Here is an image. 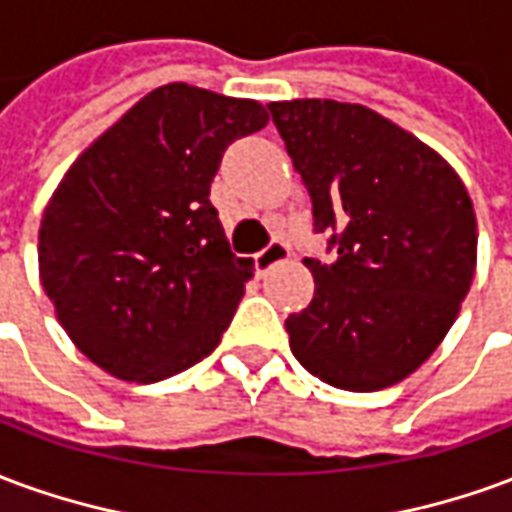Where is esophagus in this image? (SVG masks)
<instances>
[{"mask_svg": "<svg viewBox=\"0 0 512 512\" xmlns=\"http://www.w3.org/2000/svg\"><path fill=\"white\" fill-rule=\"evenodd\" d=\"M288 257H290V249L285 241H271V244H268L266 249H260L252 260H255L257 274H266V271H271L277 263L288 260Z\"/></svg>", "mask_w": 512, "mask_h": 512, "instance_id": "obj_1", "label": "esophagus"}]
</instances>
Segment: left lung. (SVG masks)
Instances as JSON below:
<instances>
[{"label": "left lung", "mask_w": 512, "mask_h": 512, "mask_svg": "<svg viewBox=\"0 0 512 512\" xmlns=\"http://www.w3.org/2000/svg\"><path fill=\"white\" fill-rule=\"evenodd\" d=\"M268 109L334 252L304 257L315 296L285 321L290 351L337 389L397 384L439 348L472 285L469 191L436 150L367 106L296 98Z\"/></svg>", "instance_id": "8db88e82"}]
</instances>
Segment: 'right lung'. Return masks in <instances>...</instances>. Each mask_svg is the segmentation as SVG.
<instances>
[{
    "mask_svg": "<svg viewBox=\"0 0 512 512\" xmlns=\"http://www.w3.org/2000/svg\"><path fill=\"white\" fill-rule=\"evenodd\" d=\"M266 123L257 101L164 84L65 172L40 222V282L106 373L153 384L219 345L252 263L230 252L211 180Z\"/></svg>",
    "mask_w": 512,
    "mask_h": 512,
    "instance_id": "right-lung-1",
    "label": "right lung"
}]
</instances>
